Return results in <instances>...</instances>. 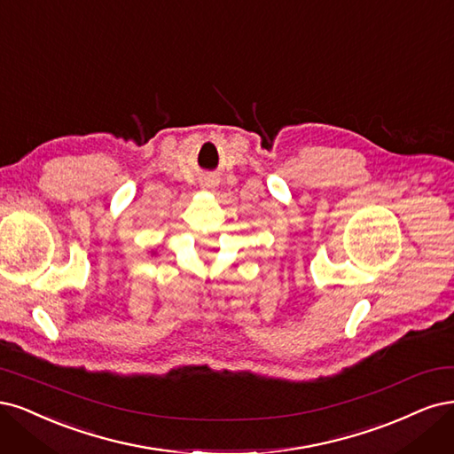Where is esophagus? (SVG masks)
<instances>
[{"mask_svg": "<svg viewBox=\"0 0 454 454\" xmlns=\"http://www.w3.org/2000/svg\"><path fill=\"white\" fill-rule=\"evenodd\" d=\"M203 186H206V188H213L215 183H213V181H206V183H203Z\"/></svg>", "mask_w": 454, "mask_h": 454, "instance_id": "obj_1", "label": "esophagus"}]
</instances>
